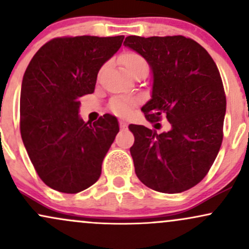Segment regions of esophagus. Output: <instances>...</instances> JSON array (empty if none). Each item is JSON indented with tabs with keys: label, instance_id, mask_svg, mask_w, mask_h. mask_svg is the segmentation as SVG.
Wrapping results in <instances>:
<instances>
[{
	"label": "esophagus",
	"instance_id": "obj_1",
	"mask_svg": "<svg viewBox=\"0 0 249 249\" xmlns=\"http://www.w3.org/2000/svg\"><path fill=\"white\" fill-rule=\"evenodd\" d=\"M119 126H121V128L124 130V128L127 127V123L124 122V121H121V122H119Z\"/></svg>",
	"mask_w": 249,
	"mask_h": 249
}]
</instances>
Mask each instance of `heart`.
Wrapping results in <instances>:
<instances>
[{
    "label": "heart",
    "mask_w": 249,
    "mask_h": 249,
    "mask_svg": "<svg viewBox=\"0 0 249 249\" xmlns=\"http://www.w3.org/2000/svg\"><path fill=\"white\" fill-rule=\"evenodd\" d=\"M121 63L128 75H133L138 70H147V62L141 53L126 51L121 55ZM139 104V99L133 96H116L110 101V110L119 117H126L132 113Z\"/></svg>",
    "instance_id": "heart-1"
}]
</instances>
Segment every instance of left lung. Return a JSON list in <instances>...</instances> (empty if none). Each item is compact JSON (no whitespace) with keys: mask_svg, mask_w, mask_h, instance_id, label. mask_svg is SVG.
Wrapping results in <instances>:
<instances>
[{"mask_svg":"<svg viewBox=\"0 0 249 249\" xmlns=\"http://www.w3.org/2000/svg\"><path fill=\"white\" fill-rule=\"evenodd\" d=\"M125 47L152 68V98L142 111L154 127L162 117L170 130L130 124L134 171L144 185L161 193L190 190L206 177L224 138L226 95L215 62L188 37L127 36Z\"/></svg>","mask_w":249,"mask_h":249,"instance_id":"8db88e82","label":"left lung"}]
</instances>
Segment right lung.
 Masks as SVG:
<instances>
[{
    "label": "right lung",
    "instance_id": "add662e5",
    "mask_svg": "<svg viewBox=\"0 0 249 249\" xmlns=\"http://www.w3.org/2000/svg\"><path fill=\"white\" fill-rule=\"evenodd\" d=\"M124 36H64L34 55L22 81L19 130L37 174L62 193L87 190L99 179L102 162L119 131L116 117L85 123L79 98L95 91L102 65Z\"/></svg>",
    "mask_w": 249,
    "mask_h": 249
}]
</instances>
